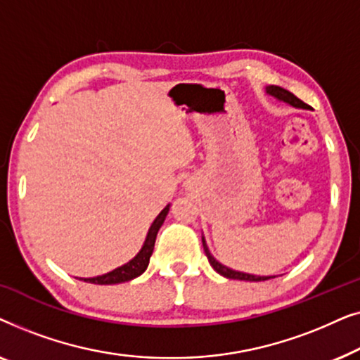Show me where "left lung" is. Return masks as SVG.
I'll list each match as a JSON object with an SVG mask.
<instances>
[{"instance_id":"1","label":"left lung","mask_w":360,"mask_h":360,"mask_svg":"<svg viewBox=\"0 0 360 360\" xmlns=\"http://www.w3.org/2000/svg\"><path fill=\"white\" fill-rule=\"evenodd\" d=\"M265 93H267V95H270V96H274L275 100L287 103V105L293 106V108H302V110H309V106L307 105V103H303L302 100H300V98L295 96L293 93H290L288 90H285V88H282V86L269 85L267 88H265ZM201 240H203V249H205L206 257H208V260H210V265H211V267H213L219 275H223V277L231 278V280H245V282H264V280L274 278V277H260V275L238 272V270H233V269L226 267V265L218 262V260H216V259L213 257V254L210 252L208 245H206V239L203 238V236H201Z\"/></svg>"}]
</instances>
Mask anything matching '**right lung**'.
<instances>
[{
	"instance_id": "1",
	"label": "right lung",
	"mask_w": 360,
	"mask_h": 360,
	"mask_svg": "<svg viewBox=\"0 0 360 360\" xmlns=\"http://www.w3.org/2000/svg\"><path fill=\"white\" fill-rule=\"evenodd\" d=\"M169 210H170V205H167L165 208L160 211L159 216L154 219V223L150 224L149 233H147V236H146L144 244H142L139 252L136 254V257H132L129 262L121 265V267H117L115 270H111V272L98 275V277L80 278V280H83V282H88V283H96V285H115V283L129 282V280L139 277V275L144 274L147 265H149L152 250H154L157 233H159L160 226L164 224L167 214H169Z\"/></svg>"
}]
</instances>
